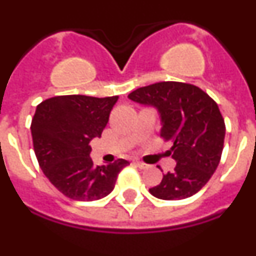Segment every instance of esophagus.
Listing matches in <instances>:
<instances>
[{
  "instance_id": "34e87169",
  "label": "esophagus",
  "mask_w": 256,
  "mask_h": 256,
  "mask_svg": "<svg viewBox=\"0 0 256 256\" xmlns=\"http://www.w3.org/2000/svg\"><path fill=\"white\" fill-rule=\"evenodd\" d=\"M136 164H137V166L141 169H144V168H148V164H144V162H136Z\"/></svg>"
}]
</instances>
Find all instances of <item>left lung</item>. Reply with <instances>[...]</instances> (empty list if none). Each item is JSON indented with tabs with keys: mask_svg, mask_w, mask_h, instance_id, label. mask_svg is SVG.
Here are the masks:
<instances>
[{
	"mask_svg": "<svg viewBox=\"0 0 256 256\" xmlns=\"http://www.w3.org/2000/svg\"><path fill=\"white\" fill-rule=\"evenodd\" d=\"M128 98L159 112L164 140H172L177 165L150 188L162 200H182L195 195L212 178L220 162L226 126L216 102L194 84L159 82L137 88Z\"/></svg>",
	"mask_w": 256,
	"mask_h": 256,
	"instance_id": "obj_1",
	"label": "left lung"
}]
</instances>
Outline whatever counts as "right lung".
<instances>
[{
  "label": "right lung",
  "instance_id": "1",
  "mask_svg": "<svg viewBox=\"0 0 256 256\" xmlns=\"http://www.w3.org/2000/svg\"><path fill=\"white\" fill-rule=\"evenodd\" d=\"M119 97L83 94L51 97L36 108L30 130L40 166L50 182L66 198L94 201L114 190L118 174L130 164L94 165L90 142L101 137Z\"/></svg>",
  "mask_w": 256,
  "mask_h": 256
}]
</instances>
